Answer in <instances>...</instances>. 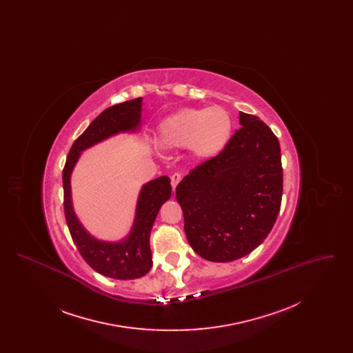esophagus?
Instances as JSON below:
<instances>
[{
  "instance_id": "34e87169",
  "label": "esophagus",
  "mask_w": 353,
  "mask_h": 353,
  "mask_svg": "<svg viewBox=\"0 0 353 353\" xmlns=\"http://www.w3.org/2000/svg\"><path fill=\"white\" fill-rule=\"evenodd\" d=\"M181 181V173H179V172H176V173H173L172 176H170V185H172V189L174 190L176 189V186L177 184Z\"/></svg>"
}]
</instances>
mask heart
<instances>
[{"mask_svg":"<svg viewBox=\"0 0 353 353\" xmlns=\"http://www.w3.org/2000/svg\"><path fill=\"white\" fill-rule=\"evenodd\" d=\"M232 134V119L222 107L186 108L165 119L157 134L161 148H188L202 160L223 151Z\"/></svg>","mask_w":353,"mask_h":353,"instance_id":"b5f03b06","label":"heart"}]
</instances>
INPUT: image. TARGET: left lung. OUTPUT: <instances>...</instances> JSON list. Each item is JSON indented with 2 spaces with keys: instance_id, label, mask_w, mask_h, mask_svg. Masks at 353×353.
Returning <instances> with one entry per match:
<instances>
[{
  "instance_id": "left-lung-1",
  "label": "left lung",
  "mask_w": 353,
  "mask_h": 353,
  "mask_svg": "<svg viewBox=\"0 0 353 353\" xmlns=\"http://www.w3.org/2000/svg\"><path fill=\"white\" fill-rule=\"evenodd\" d=\"M239 124L223 151L176 188L188 242L212 262H230L259 246L282 203L278 137L255 115L239 112Z\"/></svg>"
}]
</instances>
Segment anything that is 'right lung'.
Wrapping results in <instances>:
<instances>
[{"instance_id": "add662e5", "label": "right lung", "mask_w": 353, "mask_h": 353, "mask_svg": "<svg viewBox=\"0 0 353 353\" xmlns=\"http://www.w3.org/2000/svg\"><path fill=\"white\" fill-rule=\"evenodd\" d=\"M141 98H136L115 104L104 110L98 118L94 119L83 134L71 145L62 173L63 208L71 238L84 261L92 269L114 279L141 278L151 270L150 235L161 205L169 200L172 194L170 180L167 176H161L143 186L137 201L136 219L131 234L123 242L108 243L88 234L74 214L70 176L83 150L107 139L108 136L123 131H134L137 128L141 117Z\"/></svg>"}]
</instances>
